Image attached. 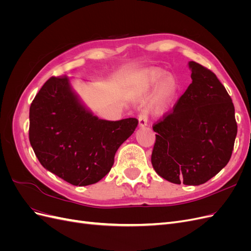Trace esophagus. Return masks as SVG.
<instances>
[{
  "mask_svg": "<svg viewBox=\"0 0 251 251\" xmlns=\"http://www.w3.org/2000/svg\"><path fill=\"white\" fill-rule=\"evenodd\" d=\"M148 117H149L148 111L142 110L141 113L139 114V117H138V120H139V125L138 126H139V127L147 126V125H148Z\"/></svg>",
  "mask_w": 251,
  "mask_h": 251,
  "instance_id": "1",
  "label": "esophagus"
}]
</instances>
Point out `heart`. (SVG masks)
I'll use <instances>...</instances> for the list:
<instances>
[{"label":"heart","mask_w":251,"mask_h":251,"mask_svg":"<svg viewBox=\"0 0 251 251\" xmlns=\"http://www.w3.org/2000/svg\"><path fill=\"white\" fill-rule=\"evenodd\" d=\"M165 76V72L161 69H151L147 74V82L149 85H155V83L162 80ZM178 89V81L173 76L165 77L162 82L160 89H159L158 96L154 103V112L156 114H162L165 112L166 108L172 100L174 94L176 93Z\"/></svg>","instance_id":"1"}]
</instances>
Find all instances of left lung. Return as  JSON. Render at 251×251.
Returning a JSON list of instances; mask_svg holds the SVG:
<instances>
[{"label": "left lung", "mask_w": 251, "mask_h": 251, "mask_svg": "<svg viewBox=\"0 0 251 251\" xmlns=\"http://www.w3.org/2000/svg\"><path fill=\"white\" fill-rule=\"evenodd\" d=\"M188 65L192 83L153 126L151 160L172 183L200 185L228 163L238 126L231 98L216 74L196 62Z\"/></svg>", "instance_id": "8db88e82"}]
</instances>
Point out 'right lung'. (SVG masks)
I'll list each match as a JSON object with an SVG mask.
<instances>
[{
  "label": "right lung",
  "mask_w": 251,
  "mask_h": 251,
  "mask_svg": "<svg viewBox=\"0 0 251 251\" xmlns=\"http://www.w3.org/2000/svg\"><path fill=\"white\" fill-rule=\"evenodd\" d=\"M29 140L45 169L72 185L94 184L114 164L138 120L100 119L86 109L67 76L50 77L30 105Z\"/></svg>",
  "instance_id": "add662e5"
}]
</instances>
